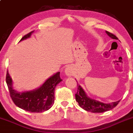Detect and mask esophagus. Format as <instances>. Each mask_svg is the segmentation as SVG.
Returning a JSON list of instances; mask_svg holds the SVG:
<instances>
[{
	"mask_svg": "<svg viewBox=\"0 0 133 133\" xmlns=\"http://www.w3.org/2000/svg\"><path fill=\"white\" fill-rule=\"evenodd\" d=\"M65 74L67 76H72L74 75V69L73 67L71 65H68L67 66L65 69Z\"/></svg>",
	"mask_w": 133,
	"mask_h": 133,
	"instance_id": "obj_1",
	"label": "esophagus"
}]
</instances>
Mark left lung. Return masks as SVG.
<instances>
[{"instance_id":"8db88e82","label":"left lung","mask_w":133,"mask_h":133,"mask_svg":"<svg viewBox=\"0 0 133 133\" xmlns=\"http://www.w3.org/2000/svg\"><path fill=\"white\" fill-rule=\"evenodd\" d=\"M106 32L112 39H118V38L115 35L110 33L108 31H106ZM76 99L77 102L79 103V106L83 109L87 111L92 112V113H102V112L109 111L117 106L118 102H120V101H118L107 104L90 98L88 96L84 89L79 84H78L77 86V92L76 94Z\"/></svg>"}]
</instances>
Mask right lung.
<instances>
[{
	"instance_id": "obj_1",
	"label": "right lung",
	"mask_w": 133,
	"mask_h": 133,
	"mask_svg": "<svg viewBox=\"0 0 133 133\" xmlns=\"http://www.w3.org/2000/svg\"><path fill=\"white\" fill-rule=\"evenodd\" d=\"M34 31L26 35L20 42L29 38ZM60 72L54 74L38 88L24 91H18L13 88V80L7 71L6 83L10 96L18 107L32 113H42L49 110L54 102V91L57 84L62 81Z\"/></svg>"
}]
</instances>
